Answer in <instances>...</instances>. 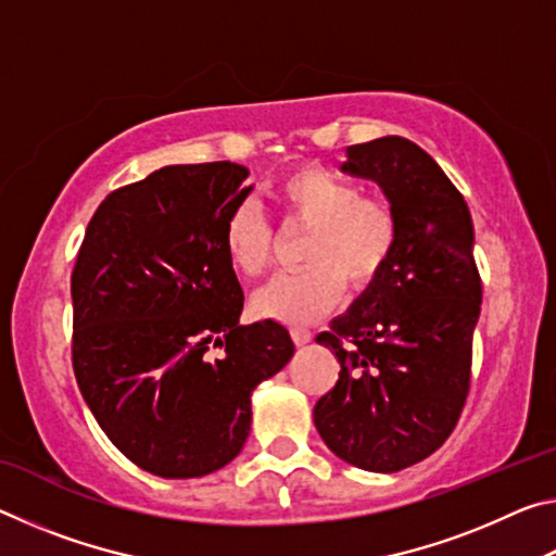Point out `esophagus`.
<instances>
[{
  "mask_svg": "<svg viewBox=\"0 0 556 556\" xmlns=\"http://www.w3.org/2000/svg\"><path fill=\"white\" fill-rule=\"evenodd\" d=\"M291 338H294L296 345H306L308 341H312V331H308V328L294 326V328H291Z\"/></svg>",
  "mask_w": 556,
  "mask_h": 556,
  "instance_id": "esophagus-1",
  "label": "esophagus"
}]
</instances>
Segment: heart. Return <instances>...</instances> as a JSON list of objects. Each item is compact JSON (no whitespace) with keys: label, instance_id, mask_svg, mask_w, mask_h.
Listing matches in <instances>:
<instances>
[{"label":"heart","instance_id":"obj_1","mask_svg":"<svg viewBox=\"0 0 556 556\" xmlns=\"http://www.w3.org/2000/svg\"><path fill=\"white\" fill-rule=\"evenodd\" d=\"M291 223L308 228L304 271L262 287L252 306L265 318L308 324L343 294V279L361 289L380 275L397 242V215L384 201L365 199L361 186L326 168H299L277 188ZM225 250L242 277H262L271 265L275 235L257 205L240 203L225 220Z\"/></svg>","mask_w":556,"mask_h":556}]
</instances>
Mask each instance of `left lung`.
<instances>
[{"label": "left lung", "mask_w": 556, "mask_h": 556, "mask_svg": "<svg viewBox=\"0 0 556 556\" xmlns=\"http://www.w3.org/2000/svg\"><path fill=\"white\" fill-rule=\"evenodd\" d=\"M341 172L380 186L397 215V242L333 318V333L316 338L341 372L316 402L314 425L345 464L394 473L434 454L464 409L481 316L473 220L441 166L404 137L348 147Z\"/></svg>", "instance_id": "1"}]
</instances>
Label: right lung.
Returning <instances> with one entry per match:
<instances>
[{
	"label": "right lung",
	"instance_id": "1",
	"mask_svg": "<svg viewBox=\"0 0 556 556\" xmlns=\"http://www.w3.org/2000/svg\"><path fill=\"white\" fill-rule=\"evenodd\" d=\"M248 176L232 162L178 164L117 188L75 260V380L147 473L201 478L230 464L250 437L252 390L294 355L281 324H240L225 220L255 188Z\"/></svg>",
	"mask_w": 556,
	"mask_h": 556
}]
</instances>
